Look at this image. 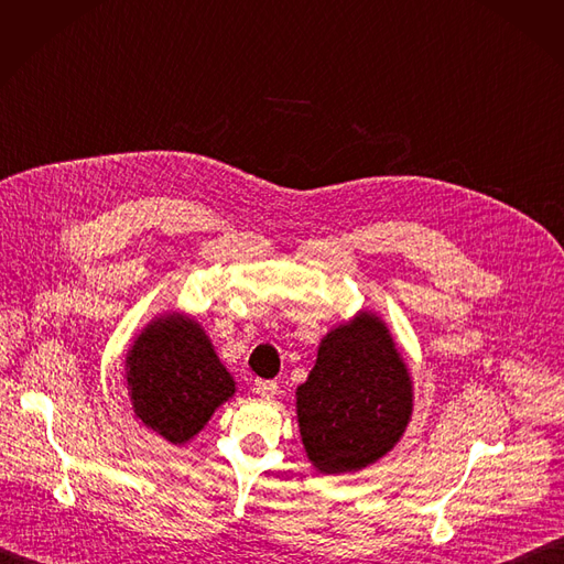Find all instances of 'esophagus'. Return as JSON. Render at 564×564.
<instances>
[{
	"mask_svg": "<svg viewBox=\"0 0 564 564\" xmlns=\"http://www.w3.org/2000/svg\"><path fill=\"white\" fill-rule=\"evenodd\" d=\"M256 392H258L260 397H265V399H274V397L279 394V383H276V381L260 379V381H256Z\"/></svg>",
	"mask_w": 564,
	"mask_h": 564,
	"instance_id": "1",
	"label": "esophagus"
}]
</instances>
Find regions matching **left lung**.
Instances as JSON below:
<instances>
[{"label":"left lung","instance_id":"8db88e82","mask_svg":"<svg viewBox=\"0 0 564 564\" xmlns=\"http://www.w3.org/2000/svg\"><path fill=\"white\" fill-rule=\"evenodd\" d=\"M412 412V386L388 326L369 313L330 330L296 415L311 463L324 474L358 471L399 442Z\"/></svg>","mask_w":564,"mask_h":564}]
</instances>
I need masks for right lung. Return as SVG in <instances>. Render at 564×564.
I'll use <instances>...</instances> for the list:
<instances>
[{
    "label": "right lung",
    "mask_w": 564,
    "mask_h": 564,
    "mask_svg": "<svg viewBox=\"0 0 564 564\" xmlns=\"http://www.w3.org/2000/svg\"><path fill=\"white\" fill-rule=\"evenodd\" d=\"M127 383L135 415L172 444L197 435L236 392L204 328L185 317L156 319L138 337L127 356Z\"/></svg>",
    "instance_id": "right-lung-1"
}]
</instances>
